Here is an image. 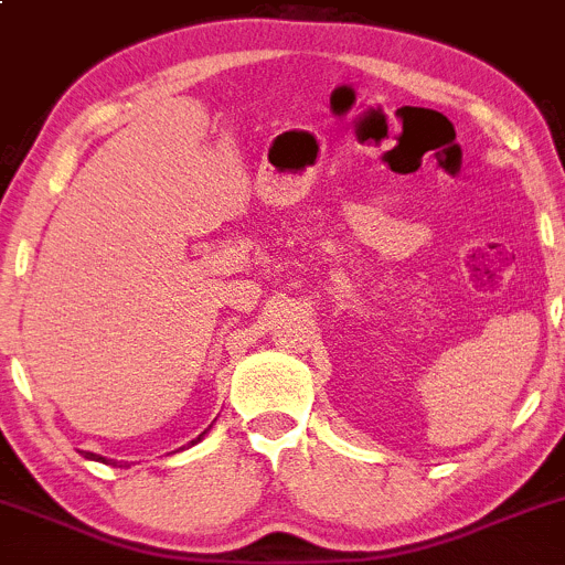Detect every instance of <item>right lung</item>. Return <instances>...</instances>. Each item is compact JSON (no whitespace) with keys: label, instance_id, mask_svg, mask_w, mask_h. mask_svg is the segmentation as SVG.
I'll return each mask as SVG.
<instances>
[{"label":"right lung","instance_id":"right-lung-1","mask_svg":"<svg viewBox=\"0 0 565 565\" xmlns=\"http://www.w3.org/2000/svg\"><path fill=\"white\" fill-rule=\"evenodd\" d=\"M209 429H212V427H209ZM209 429H203V433L201 435H198V438L195 440H190V446H195L198 444V440H201L203 438V435H206L209 433ZM86 459H95V462H110V459H106V457H100V455H92V451H86ZM127 465V462H125ZM119 468H121V465H119Z\"/></svg>","mask_w":565,"mask_h":565}]
</instances>
